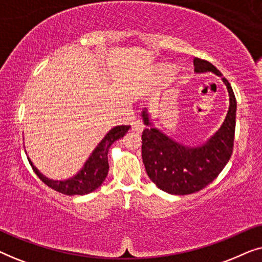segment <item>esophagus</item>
Here are the masks:
<instances>
[{"label":"esophagus","instance_id":"34e87169","mask_svg":"<svg viewBox=\"0 0 262 262\" xmlns=\"http://www.w3.org/2000/svg\"><path fill=\"white\" fill-rule=\"evenodd\" d=\"M132 130L138 132V134H141V132L144 130V124H143V121L139 119H136L135 121H132Z\"/></svg>","mask_w":262,"mask_h":262}]
</instances>
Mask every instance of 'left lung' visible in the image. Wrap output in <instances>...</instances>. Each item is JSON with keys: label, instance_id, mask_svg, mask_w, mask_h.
<instances>
[{"label": "left lung", "instance_id": "1", "mask_svg": "<svg viewBox=\"0 0 262 262\" xmlns=\"http://www.w3.org/2000/svg\"><path fill=\"white\" fill-rule=\"evenodd\" d=\"M196 74L213 73L221 77L229 93V110L221 127L203 144L185 145L154 125L150 112L142 111L145 125L142 135V159L146 174L162 191L175 195L198 192L212 182L230 160L236 125V99L228 80L206 60L195 58Z\"/></svg>", "mask_w": 262, "mask_h": 262}]
</instances>
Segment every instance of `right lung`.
<instances>
[{"instance_id": "right-lung-1", "label": "right lung", "mask_w": 262, "mask_h": 262, "mask_svg": "<svg viewBox=\"0 0 262 262\" xmlns=\"http://www.w3.org/2000/svg\"><path fill=\"white\" fill-rule=\"evenodd\" d=\"M130 127L131 126H127V125H120V126L111 128L105 137L101 139V142L93 150L91 156L88 157L81 169L74 177L66 179V180H53V179L45 177L27 156L28 162H30L34 173L38 175V178L55 191L67 195L88 194V193H92L96 188H99L105 181L110 169L107 155H108L111 145L118 139L124 137ZM25 152L27 154L26 150H25Z\"/></svg>"}]
</instances>
